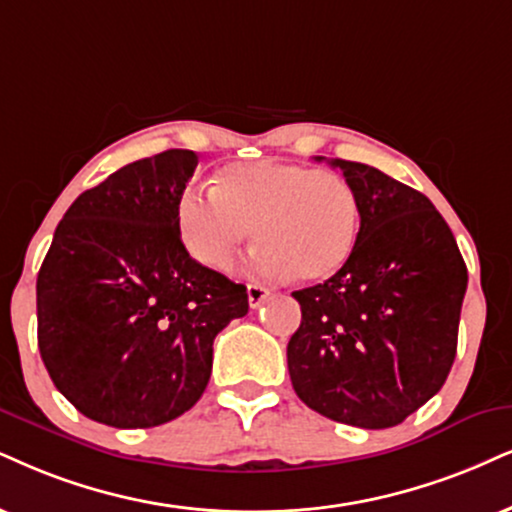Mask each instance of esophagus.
<instances>
[{"label": "esophagus", "mask_w": 512, "mask_h": 512, "mask_svg": "<svg viewBox=\"0 0 512 512\" xmlns=\"http://www.w3.org/2000/svg\"><path fill=\"white\" fill-rule=\"evenodd\" d=\"M246 296H249V306L258 308L270 296V289L261 285H246Z\"/></svg>", "instance_id": "34e87169"}]
</instances>
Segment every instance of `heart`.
<instances>
[{"label":"heart","mask_w":512,"mask_h":512,"mask_svg":"<svg viewBox=\"0 0 512 512\" xmlns=\"http://www.w3.org/2000/svg\"><path fill=\"white\" fill-rule=\"evenodd\" d=\"M175 220L182 244L206 268L227 273L254 227L258 275L318 282L344 268L356 249L361 197L330 168L273 159L230 163L213 178V192L182 194Z\"/></svg>","instance_id":"heart-1"}]
</instances>
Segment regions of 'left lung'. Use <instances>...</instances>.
Instances as JSON below:
<instances>
[{"label":"left lung","mask_w":512,"mask_h":512,"mask_svg":"<svg viewBox=\"0 0 512 512\" xmlns=\"http://www.w3.org/2000/svg\"><path fill=\"white\" fill-rule=\"evenodd\" d=\"M330 163L361 197V235L330 280L292 294L301 325L287 344L289 377L315 413L384 430L444 387L468 268L425 194L365 163Z\"/></svg>","instance_id":"left-lung-1"}]
</instances>
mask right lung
Here are the masks:
<instances>
[{
  "mask_svg": "<svg viewBox=\"0 0 512 512\" xmlns=\"http://www.w3.org/2000/svg\"><path fill=\"white\" fill-rule=\"evenodd\" d=\"M199 156L168 149L82 192L37 275V346L54 387L90 420L137 430L204 394L213 339L249 311L246 287L201 266L178 232Z\"/></svg>",
  "mask_w": 512,
  "mask_h": 512,
  "instance_id": "obj_1",
  "label": "right lung"
}]
</instances>
